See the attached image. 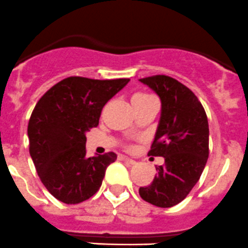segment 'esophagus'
I'll use <instances>...</instances> for the list:
<instances>
[{"label":"esophagus","instance_id":"esophagus-1","mask_svg":"<svg viewBox=\"0 0 248 248\" xmlns=\"http://www.w3.org/2000/svg\"><path fill=\"white\" fill-rule=\"evenodd\" d=\"M120 159H122V161H124V162H126V163H129V164H135L136 162L134 161V159H131V158H129V157H126V155H120Z\"/></svg>","mask_w":248,"mask_h":248}]
</instances>
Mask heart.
<instances>
[{
    "instance_id": "b5f03b06",
    "label": "heart",
    "mask_w": 248,
    "mask_h": 248,
    "mask_svg": "<svg viewBox=\"0 0 248 248\" xmlns=\"http://www.w3.org/2000/svg\"><path fill=\"white\" fill-rule=\"evenodd\" d=\"M151 95H148V93H136L135 96H134V97H150Z\"/></svg>"
}]
</instances>
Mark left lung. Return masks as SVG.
I'll return each mask as SVG.
<instances>
[{
	"mask_svg": "<svg viewBox=\"0 0 248 248\" xmlns=\"http://www.w3.org/2000/svg\"><path fill=\"white\" fill-rule=\"evenodd\" d=\"M140 81L161 98V120L148 155L164 157V164L155 167L153 181L139 193L148 203L168 208L200 180L209 155L208 119L197 96L174 78L152 75Z\"/></svg>",
	"mask_w": 248,
	"mask_h": 248,
	"instance_id": "1",
	"label": "left lung"
}]
</instances>
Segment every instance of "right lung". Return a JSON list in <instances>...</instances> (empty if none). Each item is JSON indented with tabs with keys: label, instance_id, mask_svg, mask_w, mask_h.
Instances as JSON below:
<instances>
[{
	"label": "right lung",
	"instance_id": "obj_1",
	"mask_svg": "<svg viewBox=\"0 0 248 248\" xmlns=\"http://www.w3.org/2000/svg\"><path fill=\"white\" fill-rule=\"evenodd\" d=\"M128 82L69 77L37 101L28 124L29 152L40 180L58 201L80 203L102 185L117 155L86 157L85 133L98 125L106 103Z\"/></svg>",
	"mask_w": 248,
	"mask_h": 248
}]
</instances>
